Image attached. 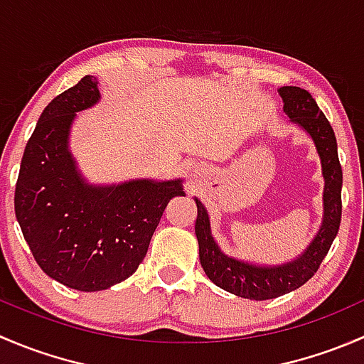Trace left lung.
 <instances>
[{
  "instance_id": "left-lung-1",
  "label": "left lung",
  "mask_w": 364,
  "mask_h": 364,
  "mask_svg": "<svg viewBox=\"0 0 364 364\" xmlns=\"http://www.w3.org/2000/svg\"><path fill=\"white\" fill-rule=\"evenodd\" d=\"M284 111L297 127L314 141L324 178V215L322 225L308 248L291 262L280 266H259L225 255L211 236L209 215L204 204L196 199V236L199 241V259L209 280L223 291L247 299L264 301L284 296L306 284L328 255L340 229L341 220V165L338 160L335 132L317 102L303 87L284 86L278 90Z\"/></svg>"
}]
</instances>
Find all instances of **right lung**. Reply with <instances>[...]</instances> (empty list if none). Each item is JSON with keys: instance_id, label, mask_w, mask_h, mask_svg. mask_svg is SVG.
<instances>
[{"instance_id": "obj_1", "label": "right lung", "mask_w": 364, "mask_h": 364, "mask_svg": "<svg viewBox=\"0 0 364 364\" xmlns=\"http://www.w3.org/2000/svg\"><path fill=\"white\" fill-rule=\"evenodd\" d=\"M100 100L86 75L58 95L26 144L16 185V216L36 264L53 280L82 292L104 291L137 271L181 179L90 185L68 149L77 112Z\"/></svg>"}]
</instances>
